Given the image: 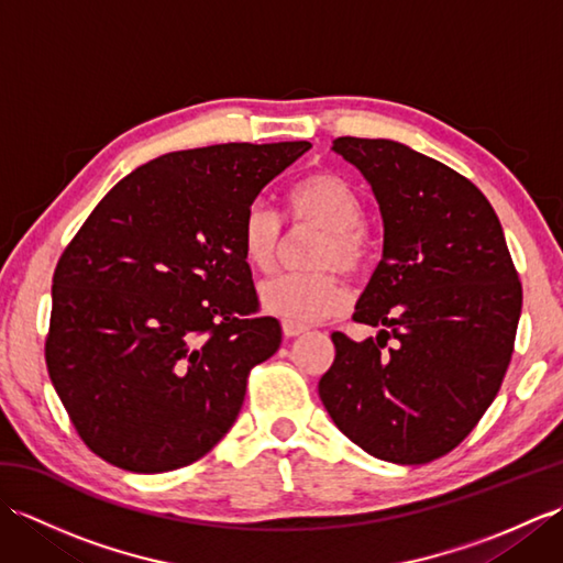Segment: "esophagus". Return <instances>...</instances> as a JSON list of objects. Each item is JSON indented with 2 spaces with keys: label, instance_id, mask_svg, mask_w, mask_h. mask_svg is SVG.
<instances>
[{
  "label": "esophagus",
  "instance_id": "obj_1",
  "mask_svg": "<svg viewBox=\"0 0 563 563\" xmlns=\"http://www.w3.org/2000/svg\"><path fill=\"white\" fill-rule=\"evenodd\" d=\"M305 331H307L305 324H297V321H283L285 339H295V336H300V333H305Z\"/></svg>",
  "mask_w": 563,
  "mask_h": 563
}]
</instances>
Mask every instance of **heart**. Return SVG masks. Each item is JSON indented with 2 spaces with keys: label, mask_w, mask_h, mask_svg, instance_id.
I'll use <instances>...</instances> for the list:
<instances>
[{
  "label": "heart",
  "mask_w": 563,
  "mask_h": 563,
  "mask_svg": "<svg viewBox=\"0 0 563 563\" xmlns=\"http://www.w3.org/2000/svg\"><path fill=\"white\" fill-rule=\"evenodd\" d=\"M288 208L295 224L321 230L312 249L309 273H283L266 280L258 300L266 312L285 321H317L341 309L345 300L336 267L349 275L367 271L373 244L363 224V200L357 190L333 172L302 176L288 190ZM283 242L280 220L266 202L246 206L239 222V249L246 266L256 273L273 271Z\"/></svg>",
  "instance_id": "obj_1"
}]
</instances>
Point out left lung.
<instances>
[{
	"instance_id": "left-lung-1",
	"label": "left lung",
	"mask_w": 563,
	"mask_h": 563,
	"mask_svg": "<svg viewBox=\"0 0 563 563\" xmlns=\"http://www.w3.org/2000/svg\"><path fill=\"white\" fill-rule=\"evenodd\" d=\"M333 152L373 186L385 249L353 314L379 327L377 339L333 331L336 357L319 397L373 457L433 462L472 433L506 377L522 309L518 271L470 178L394 140L336 137Z\"/></svg>"
}]
</instances>
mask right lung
I'll return each mask as SVG.
<instances>
[{
    "label": "right lung",
    "instance_id": "right-lung-1",
    "mask_svg": "<svg viewBox=\"0 0 563 563\" xmlns=\"http://www.w3.org/2000/svg\"><path fill=\"white\" fill-rule=\"evenodd\" d=\"M309 142L169 152L103 196L53 275L45 365L93 454L137 474L181 470L224 438L278 319L239 249L261 188Z\"/></svg>",
    "mask_w": 563,
    "mask_h": 563
}]
</instances>
